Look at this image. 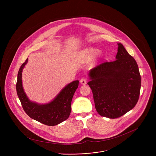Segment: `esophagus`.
Listing matches in <instances>:
<instances>
[{"instance_id": "34e87169", "label": "esophagus", "mask_w": 156, "mask_h": 156, "mask_svg": "<svg viewBox=\"0 0 156 156\" xmlns=\"http://www.w3.org/2000/svg\"><path fill=\"white\" fill-rule=\"evenodd\" d=\"M80 82L82 85H86L87 83V79L85 77H83L80 79Z\"/></svg>"}]
</instances>
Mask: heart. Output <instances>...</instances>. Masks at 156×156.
Returning a JSON list of instances; mask_svg holds the SVG:
<instances>
[{"mask_svg":"<svg viewBox=\"0 0 156 156\" xmlns=\"http://www.w3.org/2000/svg\"><path fill=\"white\" fill-rule=\"evenodd\" d=\"M87 52L90 55H95L97 52V50L92 48H88L87 50Z\"/></svg>","mask_w":156,"mask_h":156,"instance_id":"heart-1","label":"heart"}]
</instances>
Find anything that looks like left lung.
I'll use <instances>...</instances> for the list:
<instances>
[{
    "instance_id": "8db88e82",
    "label": "left lung",
    "mask_w": 156,
    "mask_h": 156,
    "mask_svg": "<svg viewBox=\"0 0 156 156\" xmlns=\"http://www.w3.org/2000/svg\"><path fill=\"white\" fill-rule=\"evenodd\" d=\"M116 60L91 69L88 82L96 111L102 116L117 118L132 110L138 101L141 77L138 66L123 45L118 43Z\"/></svg>"
}]
</instances>
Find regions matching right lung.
I'll return each mask as SVG.
<instances>
[{
	"label": "right lung",
	"instance_id": "right-lung-1",
	"mask_svg": "<svg viewBox=\"0 0 156 156\" xmlns=\"http://www.w3.org/2000/svg\"><path fill=\"white\" fill-rule=\"evenodd\" d=\"M28 59L21 66L18 72L16 83L17 94L23 109L31 118L43 124L53 126L68 118L71 111V103L76 90L79 86V80L68 84L51 102L40 105L29 100L23 88L22 74L23 69L27 63Z\"/></svg>",
	"mask_w": 156,
	"mask_h": 156
}]
</instances>
